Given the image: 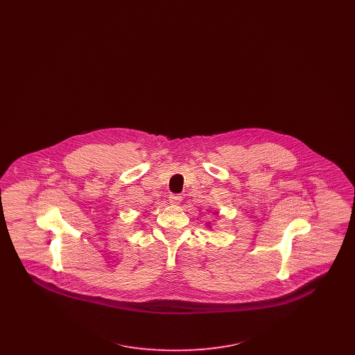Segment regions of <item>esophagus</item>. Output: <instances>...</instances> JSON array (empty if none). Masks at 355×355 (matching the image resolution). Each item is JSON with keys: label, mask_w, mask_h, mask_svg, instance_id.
Here are the masks:
<instances>
[{"label": "esophagus", "mask_w": 355, "mask_h": 355, "mask_svg": "<svg viewBox=\"0 0 355 355\" xmlns=\"http://www.w3.org/2000/svg\"><path fill=\"white\" fill-rule=\"evenodd\" d=\"M169 198L170 203H173V205H178L182 200V197L178 196V194H170Z\"/></svg>", "instance_id": "esophagus-1"}]
</instances>
